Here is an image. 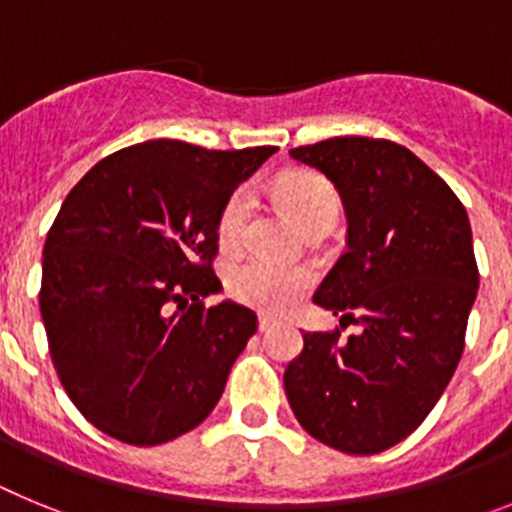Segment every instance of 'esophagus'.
<instances>
[{"label": "esophagus", "instance_id": "obj_1", "mask_svg": "<svg viewBox=\"0 0 512 512\" xmlns=\"http://www.w3.org/2000/svg\"><path fill=\"white\" fill-rule=\"evenodd\" d=\"M277 325V320L271 318V315H259V330L261 333H266V330H271Z\"/></svg>", "mask_w": 512, "mask_h": 512}]
</instances>
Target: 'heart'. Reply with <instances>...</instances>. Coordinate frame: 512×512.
Masks as SVG:
<instances>
[{
    "instance_id": "heart-1",
    "label": "heart",
    "mask_w": 512,
    "mask_h": 512,
    "mask_svg": "<svg viewBox=\"0 0 512 512\" xmlns=\"http://www.w3.org/2000/svg\"><path fill=\"white\" fill-rule=\"evenodd\" d=\"M279 197L302 228L320 217L336 215L338 197L325 179L315 174H292L279 182ZM253 194L248 187L235 189L217 215V241L225 251L243 246ZM315 282V271L305 264H274L266 259H248L228 271L225 287L230 297L261 310H284Z\"/></svg>"
}]
</instances>
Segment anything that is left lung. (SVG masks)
Wrapping results in <instances>:
<instances>
[{"mask_svg":"<svg viewBox=\"0 0 512 512\" xmlns=\"http://www.w3.org/2000/svg\"><path fill=\"white\" fill-rule=\"evenodd\" d=\"M289 156L341 194L348 248L312 302L359 333H305L284 392L312 438L343 454H379L423 423L459 366L479 287L467 210L392 140L346 135Z\"/></svg>","mask_w":512,"mask_h":512,"instance_id":"8db88e82","label":"left lung"}]
</instances>
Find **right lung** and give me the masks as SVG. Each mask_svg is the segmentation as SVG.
Here are the masks:
<instances>
[{
	"mask_svg": "<svg viewBox=\"0 0 512 512\" xmlns=\"http://www.w3.org/2000/svg\"><path fill=\"white\" fill-rule=\"evenodd\" d=\"M277 146L207 151L146 140L94 164L43 246V315L63 390L107 436L158 446L217 405L256 333L253 310L205 307L217 215Z\"/></svg>",
	"mask_w": 512,
	"mask_h": 512,
	"instance_id": "right-lung-1",
	"label": "right lung"
}]
</instances>
